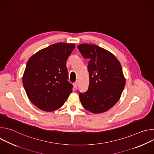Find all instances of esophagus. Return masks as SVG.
<instances>
[{"label": "esophagus", "mask_w": 154, "mask_h": 154, "mask_svg": "<svg viewBox=\"0 0 154 154\" xmlns=\"http://www.w3.org/2000/svg\"><path fill=\"white\" fill-rule=\"evenodd\" d=\"M77 82H74V83H73V85H74V89H77Z\"/></svg>", "instance_id": "esophagus-1"}]
</instances>
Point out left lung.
I'll return each mask as SVG.
<instances>
[{
  "label": "left lung",
  "instance_id": "8db88e82",
  "mask_svg": "<svg viewBox=\"0 0 154 154\" xmlns=\"http://www.w3.org/2000/svg\"><path fill=\"white\" fill-rule=\"evenodd\" d=\"M77 48L85 58L89 59V86L85 93H79L81 103L93 113L105 112L119 100L124 89L121 65L111 52L96 45L85 43Z\"/></svg>",
  "mask_w": 154,
  "mask_h": 154
}]
</instances>
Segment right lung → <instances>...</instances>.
<instances>
[{
  "instance_id": "1",
  "label": "right lung",
  "mask_w": 154,
  "mask_h": 154,
  "mask_svg": "<svg viewBox=\"0 0 154 154\" xmlns=\"http://www.w3.org/2000/svg\"><path fill=\"white\" fill-rule=\"evenodd\" d=\"M74 48L73 44L58 42L40 50L28 60L23 86L30 100L42 110L60 108L72 93L66 65Z\"/></svg>"
}]
</instances>
